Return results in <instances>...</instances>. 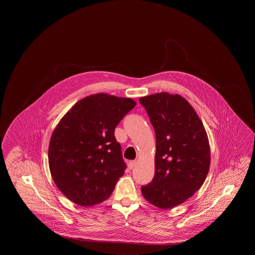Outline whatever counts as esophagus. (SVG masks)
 I'll return each instance as SVG.
<instances>
[{
	"mask_svg": "<svg viewBox=\"0 0 255 255\" xmlns=\"http://www.w3.org/2000/svg\"><path fill=\"white\" fill-rule=\"evenodd\" d=\"M135 164H136V161H135V160H131V161H129V163H128V167H129L130 169H133V167L135 166Z\"/></svg>",
	"mask_w": 255,
	"mask_h": 255,
	"instance_id": "obj_1",
	"label": "esophagus"
}]
</instances>
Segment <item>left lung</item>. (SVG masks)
Masks as SVG:
<instances>
[{
	"label": "left lung",
	"instance_id": "left-lung-1",
	"mask_svg": "<svg viewBox=\"0 0 255 255\" xmlns=\"http://www.w3.org/2000/svg\"><path fill=\"white\" fill-rule=\"evenodd\" d=\"M156 133L155 176L141 187L146 200L169 209L189 199L206 181L210 149L206 129L188 101L159 93L139 98Z\"/></svg>",
	"mask_w": 255,
	"mask_h": 255
}]
</instances>
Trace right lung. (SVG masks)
Returning <instances> with one entry per match:
<instances>
[{"instance_id": "obj_1", "label": "right lung", "mask_w": 255, "mask_h": 255, "mask_svg": "<svg viewBox=\"0 0 255 255\" xmlns=\"http://www.w3.org/2000/svg\"><path fill=\"white\" fill-rule=\"evenodd\" d=\"M131 98L97 94L79 100L51 134L49 165L61 192L74 204L107 200L126 164L115 129L135 106Z\"/></svg>"}]
</instances>
